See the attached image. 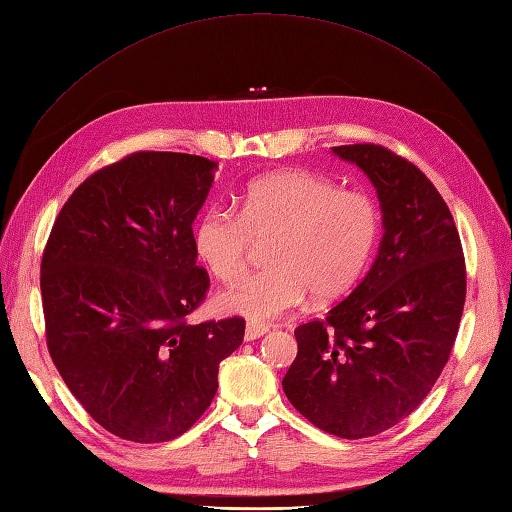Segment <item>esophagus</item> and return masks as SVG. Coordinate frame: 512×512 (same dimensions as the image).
I'll return each instance as SVG.
<instances>
[{
    "instance_id": "1",
    "label": "esophagus",
    "mask_w": 512,
    "mask_h": 512,
    "mask_svg": "<svg viewBox=\"0 0 512 512\" xmlns=\"http://www.w3.org/2000/svg\"><path fill=\"white\" fill-rule=\"evenodd\" d=\"M269 333V327H265V324H256V322H250L245 327V339L247 342H254V339L267 335Z\"/></svg>"
}]
</instances>
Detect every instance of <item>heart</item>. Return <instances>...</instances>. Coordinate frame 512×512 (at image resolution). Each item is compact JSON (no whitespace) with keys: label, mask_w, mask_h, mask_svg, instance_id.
<instances>
[{"label":"heart","mask_w":512,"mask_h":512,"mask_svg":"<svg viewBox=\"0 0 512 512\" xmlns=\"http://www.w3.org/2000/svg\"><path fill=\"white\" fill-rule=\"evenodd\" d=\"M380 235L376 200L309 170H275L245 185L239 213L209 207L194 226V252L220 282H237L256 243L269 269L222 292L220 309L267 322L299 307L309 290L337 299L361 280Z\"/></svg>","instance_id":"obj_1"}]
</instances>
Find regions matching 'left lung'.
I'll return each instance as SVG.
<instances>
[{
	"label": "left lung",
	"instance_id": "1",
	"mask_svg": "<svg viewBox=\"0 0 512 512\" xmlns=\"http://www.w3.org/2000/svg\"><path fill=\"white\" fill-rule=\"evenodd\" d=\"M333 153L376 188L384 235L363 282L294 331L299 352L282 386L309 423L359 440L412 414L440 378L466 303V260L444 198L412 162L380 145Z\"/></svg>",
	"mask_w": 512,
	"mask_h": 512
}]
</instances>
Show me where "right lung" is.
<instances>
[{
  "instance_id": "obj_1",
  "label": "right lung",
  "mask_w": 512,
  "mask_h": 512,
  "mask_svg": "<svg viewBox=\"0 0 512 512\" xmlns=\"http://www.w3.org/2000/svg\"><path fill=\"white\" fill-rule=\"evenodd\" d=\"M218 162L138 151L87 177L46 241V346L70 393L115 436L175 440L211 406L243 318L190 324L209 275L192 224Z\"/></svg>"
}]
</instances>
